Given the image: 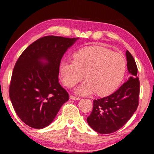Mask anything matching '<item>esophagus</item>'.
Masks as SVG:
<instances>
[{
  "instance_id": "esophagus-1",
  "label": "esophagus",
  "mask_w": 154,
  "mask_h": 154,
  "mask_svg": "<svg viewBox=\"0 0 154 154\" xmlns=\"http://www.w3.org/2000/svg\"><path fill=\"white\" fill-rule=\"evenodd\" d=\"M70 98L72 99V100H79L80 97H78V96H74V95H70Z\"/></svg>"
}]
</instances>
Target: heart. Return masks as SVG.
<instances>
[{
  "label": "heart",
  "mask_w": 154,
  "mask_h": 154,
  "mask_svg": "<svg viewBox=\"0 0 154 154\" xmlns=\"http://www.w3.org/2000/svg\"><path fill=\"white\" fill-rule=\"evenodd\" d=\"M126 62L118 52L100 46H92L77 51L73 60H62L59 71L64 85L72 88L84 79L83 84L77 88L79 94L95 92L103 96L111 93L124 79Z\"/></svg>",
  "instance_id": "heart-1"
}]
</instances>
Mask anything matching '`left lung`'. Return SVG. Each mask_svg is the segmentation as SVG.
<instances>
[{"instance_id":"8db88e82","label":"left lung","mask_w":154,"mask_h":154,"mask_svg":"<svg viewBox=\"0 0 154 154\" xmlns=\"http://www.w3.org/2000/svg\"><path fill=\"white\" fill-rule=\"evenodd\" d=\"M127 68L130 77L112 94L93 101L88 124L96 132L110 134L120 129L129 120L139 105L140 82L133 57L126 51Z\"/></svg>"}]
</instances>
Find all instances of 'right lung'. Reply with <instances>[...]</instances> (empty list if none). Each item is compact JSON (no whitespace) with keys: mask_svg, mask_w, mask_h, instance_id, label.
I'll return each instance as SVG.
<instances>
[{"mask_svg":"<svg viewBox=\"0 0 154 154\" xmlns=\"http://www.w3.org/2000/svg\"><path fill=\"white\" fill-rule=\"evenodd\" d=\"M77 39L43 36L30 44L17 60L9 97L15 113L28 126H48L69 100V93L58 82L59 66L64 54ZM43 59L48 62H41Z\"/></svg>","mask_w":154,"mask_h":154,"instance_id":"1","label":"right lung"}]
</instances>
